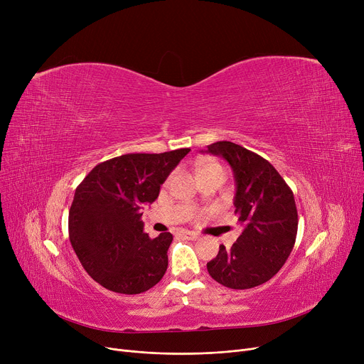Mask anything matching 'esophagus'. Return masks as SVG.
Instances as JSON below:
<instances>
[{
    "label": "esophagus",
    "instance_id": "34e87169",
    "mask_svg": "<svg viewBox=\"0 0 364 364\" xmlns=\"http://www.w3.org/2000/svg\"><path fill=\"white\" fill-rule=\"evenodd\" d=\"M183 237H186V239H190V240H196L199 236H198V233H195V232H190V230H183L181 233H180Z\"/></svg>",
    "mask_w": 364,
    "mask_h": 364
}]
</instances>
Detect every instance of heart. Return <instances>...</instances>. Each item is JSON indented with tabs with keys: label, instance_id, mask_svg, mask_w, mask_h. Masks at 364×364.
Listing matches in <instances>:
<instances>
[{
	"label": "heart",
	"instance_id": "obj_1",
	"mask_svg": "<svg viewBox=\"0 0 364 364\" xmlns=\"http://www.w3.org/2000/svg\"><path fill=\"white\" fill-rule=\"evenodd\" d=\"M213 169H220V171H224V168L220 165V164H215V162H205L200 165L199 168V174L200 172H205V171H213Z\"/></svg>",
	"mask_w": 364,
	"mask_h": 364
}]
</instances>
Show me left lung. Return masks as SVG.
Listing matches in <instances>:
<instances>
[{"mask_svg": "<svg viewBox=\"0 0 364 364\" xmlns=\"http://www.w3.org/2000/svg\"><path fill=\"white\" fill-rule=\"evenodd\" d=\"M208 151L233 168L235 214L243 232L230 250L220 245L206 269L225 288L251 289L269 282L294 250L298 232L294 192L269 161L236 143L217 141Z\"/></svg>", "mask_w": 364, "mask_h": 364, "instance_id": "1", "label": "left lung"}]
</instances>
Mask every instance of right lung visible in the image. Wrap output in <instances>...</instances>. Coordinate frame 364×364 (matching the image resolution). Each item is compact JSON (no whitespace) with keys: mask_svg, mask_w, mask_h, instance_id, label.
I'll use <instances>...</instances> for the list:
<instances>
[{"mask_svg":"<svg viewBox=\"0 0 364 364\" xmlns=\"http://www.w3.org/2000/svg\"><path fill=\"white\" fill-rule=\"evenodd\" d=\"M190 149L128 153L95 165L75 190L69 239L85 272L103 288L136 295L165 274L171 233L143 232L141 208L155 202L161 184Z\"/></svg>","mask_w":364,"mask_h":364,"instance_id":"right-lung-1","label":"right lung"}]
</instances>
